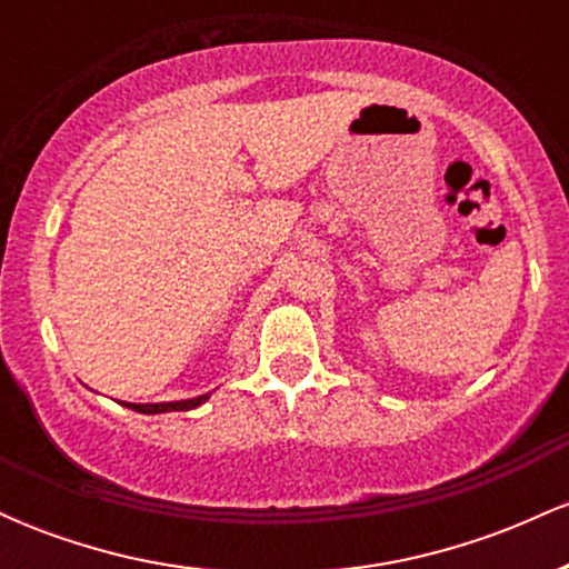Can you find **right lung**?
I'll use <instances>...</instances> for the list:
<instances>
[{
    "instance_id": "1",
    "label": "right lung",
    "mask_w": 569,
    "mask_h": 569,
    "mask_svg": "<svg viewBox=\"0 0 569 569\" xmlns=\"http://www.w3.org/2000/svg\"><path fill=\"white\" fill-rule=\"evenodd\" d=\"M208 396H198V398H187V401H168V403H126V407L141 411V415H162V411H187L200 407L202 401H208Z\"/></svg>"
}]
</instances>
